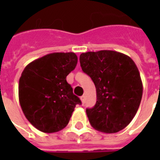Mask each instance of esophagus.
<instances>
[{
	"label": "esophagus",
	"mask_w": 160,
	"mask_h": 160,
	"mask_svg": "<svg viewBox=\"0 0 160 160\" xmlns=\"http://www.w3.org/2000/svg\"><path fill=\"white\" fill-rule=\"evenodd\" d=\"M80 100H81V102H82V105H84L85 102V95H82L81 97H80Z\"/></svg>",
	"instance_id": "34e87169"
}]
</instances>
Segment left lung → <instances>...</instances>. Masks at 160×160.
Returning <instances> with one entry per match:
<instances>
[{
  "mask_svg": "<svg viewBox=\"0 0 160 160\" xmlns=\"http://www.w3.org/2000/svg\"><path fill=\"white\" fill-rule=\"evenodd\" d=\"M80 62L96 88V104L86 109L91 126L106 134L124 129L136 114L143 95L134 60L120 52L105 50L82 53Z\"/></svg>",
  "mask_w": 160,
  "mask_h": 160,
  "instance_id": "left-lung-1",
  "label": "left lung"
}]
</instances>
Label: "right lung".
Returning a JSON list of instances; mask_svg holds the SVG:
<instances>
[{"instance_id": "add662e5", "label": "right lung", "mask_w": 160, "mask_h": 160, "mask_svg": "<svg viewBox=\"0 0 160 160\" xmlns=\"http://www.w3.org/2000/svg\"><path fill=\"white\" fill-rule=\"evenodd\" d=\"M74 52H55L26 65L19 80V101L26 118L44 133H55L68 124L75 105L66 76L77 65Z\"/></svg>"}]
</instances>
